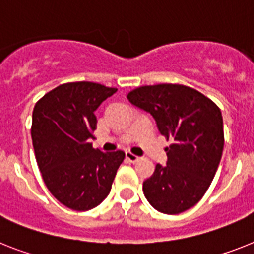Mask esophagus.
Masks as SVG:
<instances>
[{
  "label": "esophagus",
  "instance_id": "obj_1",
  "mask_svg": "<svg viewBox=\"0 0 254 254\" xmlns=\"http://www.w3.org/2000/svg\"><path fill=\"white\" fill-rule=\"evenodd\" d=\"M125 156H127V161H130V163H135V161H138V160H139V156H137V155H134V153H131V152H127V155H125Z\"/></svg>",
  "mask_w": 254,
  "mask_h": 254
}]
</instances>
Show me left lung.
<instances>
[{
    "label": "left lung",
    "mask_w": 254,
    "mask_h": 254,
    "mask_svg": "<svg viewBox=\"0 0 254 254\" xmlns=\"http://www.w3.org/2000/svg\"><path fill=\"white\" fill-rule=\"evenodd\" d=\"M127 99L150 112L160 133L173 142L165 148L167 165L157 164L143 182L146 199L165 214L192 208L209 189L222 157L221 110L200 91L178 84L137 87Z\"/></svg>",
    "instance_id": "1"
}]
</instances>
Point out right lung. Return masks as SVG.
<instances>
[{"label":"right lung","instance_id":"obj_1","mask_svg":"<svg viewBox=\"0 0 254 254\" xmlns=\"http://www.w3.org/2000/svg\"><path fill=\"white\" fill-rule=\"evenodd\" d=\"M116 87L78 81L59 85L36 103L32 143L42 180L55 199L69 209L95 208L111 191L124 151L93 148L94 111Z\"/></svg>","mask_w":254,"mask_h":254}]
</instances>
